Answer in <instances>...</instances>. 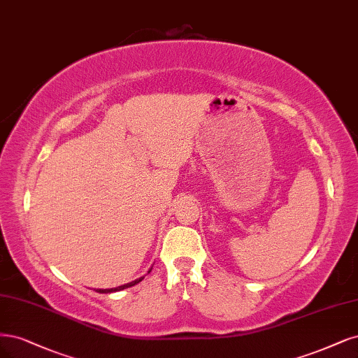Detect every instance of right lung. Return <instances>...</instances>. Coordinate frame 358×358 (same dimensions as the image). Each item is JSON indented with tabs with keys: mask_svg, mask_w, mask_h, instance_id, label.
<instances>
[{
	"mask_svg": "<svg viewBox=\"0 0 358 358\" xmlns=\"http://www.w3.org/2000/svg\"><path fill=\"white\" fill-rule=\"evenodd\" d=\"M151 271V269H150ZM150 271H148V273H150ZM143 280V277H141V278H136L134 281H131V282H127V285H122V286H118V287H114V289H96V292H99V293H113V292H120V290H124V289H127V287H131V286H134V285H138V282H141Z\"/></svg>",
	"mask_w": 358,
	"mask_h": 358,
	"instance_id": "add662e5",
	"label": "right lung"
}]
</instances>
